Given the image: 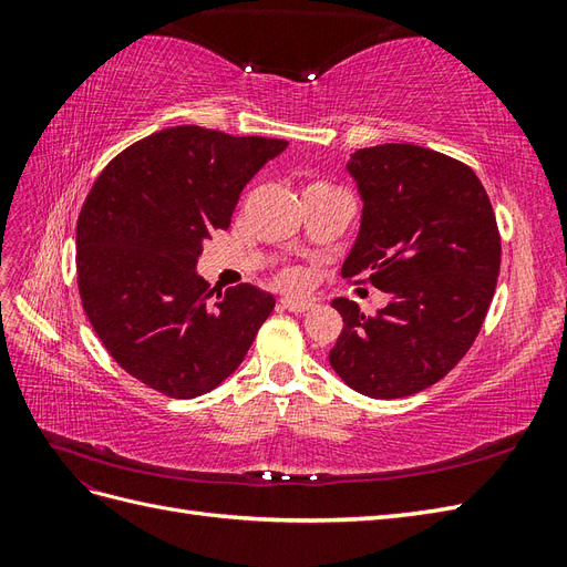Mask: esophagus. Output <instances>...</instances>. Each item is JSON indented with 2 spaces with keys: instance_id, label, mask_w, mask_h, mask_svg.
Listing matches in <instances>:
<instances>
[{
  "instance_id": "obj_1",
  "label": "esophagus",
  "mask_w": 567,
  "mask_h": 567,
  "mask_svg": "<svg viewBox=\"0 0 567 567\" xmlns=\"http://www.w3.org/2000/svg\"><path fill=\"white\" fill-rule=\"evenodd\" d=\"M312 305L315 302L307 300V298H293V296L281 298V307L288 312H307V310H312Z\"/></svg>"
}]
</instances>
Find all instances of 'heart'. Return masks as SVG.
<instances>
[{
  "label": "heart",
  "mask_w": 567,
  "mask_h": 567,
  "mask_svg": "<svg viewBox=\"0 0 567 567\" xmlns=\"http://www.w3.org/2000/svg\"><path fill=\"white\" fill-rule=\"evenodd\" d=\"M284 281H286V284H290V286H293V284H300V277H298L296 271H288L286 277H284Z\"/></svg>",
  "instance_id": "heart-1"
}]
</instances>
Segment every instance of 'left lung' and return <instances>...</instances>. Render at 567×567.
I'll return each mask as SVG.
<instances>
[{"instance_id":"obj_1","label":"left lung","mask_w":567,"mask_h":567,"mask_svg":"<svg viewBox=\"0 0 567 567\" xmlns=\"http://www.w3.org/2000/svg\"><path fill=\"white\" fill-rule=\"evenodd\" d=\"M346 169L364 208L340 271L367 274L390 302L367 317L336 298L346 326L329 362L352 390L398 400L437 383L473 346L499 277L502 238L485 186L444 153L381 144L354 151Z\"/></svg>"}]
</instances>
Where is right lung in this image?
I'll use <instances>...</instances> for the list:
<instances>
[{"instance_id":"right-lung-1","label":"right lung","mask_w":567,"mask_h":567,"mask_svg":"<svg viewBox=\"0 0 567 567\" xmlns=\"http://www.w3.org/2000/svg\"><path fill=\"white\" fill-rule=\"evenodd\" d=\"M288 142L182 125L115 156L78 217L82 307L115 362L167 398L210 392L244 362L271 293L217 290L196 271L244 186Z\"/></svg>"}]
</instances>
